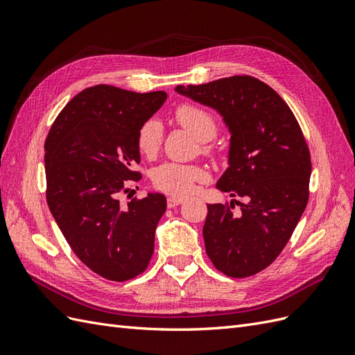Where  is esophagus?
Masks as SVG:
<instances>
[{"label":"esophagus","mask_w":355,"mask_h":355,"mask_svg":"<svg viewBox=\"0 0 355 355\" xmlns=\"http://www.w3.org/2000/svg\"><path fill=\"white\" fill-rule=\"evenodd\" d=\"M184 202V198H179V197H168L167 198V207L173 209L176 206H179V204Z\"/></svg>","instance_id":"1"}]
</instances>
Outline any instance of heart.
<instances>
[{"label":"heart","mask_w":355,"mask_h":355,"mask_svg":"<svg viewBox=\"0 0 355 355\" xmlns=\"http://www.w3.org/2000/svg\"><path fill=\"white\" fill-rule=\"evenodd\" d=\"M175 120L194 135L198 141H202V151L206 154H213L216 146L209 144L218 132V120L209 110L194 103H182L173 112ZM137 148L145 157H154L163 142V125L155 118H149L141 124L136 136ZM206 170L200 166L173 163L166 161L157 166L151 179L157 189L166 192L168 196L185 197L194 189L196 184L206 180Z\"/></svg>","instance_id":"1"}]
</instances>
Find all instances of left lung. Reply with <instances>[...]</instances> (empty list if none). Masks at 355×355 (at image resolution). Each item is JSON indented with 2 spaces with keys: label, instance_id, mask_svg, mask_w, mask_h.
<instances>
[{
  "label": "left lung",
  "instance_id": "left-lung-1",
  "mask_svg": "<svg viewBox=\"0 0 355 355\" xmlns=\"http://www.w3.org/2000/svg\"><path fill=\"white\" fill-rule=\"evenodd\" d=\"M176 92L216 110L231 132L230 167L216 188L240 197L209 204L206 253L228 277H250L283 252L309 197L311 155L300 125L282 96L250 75H234Z\"/></svg>",
  "mask_w": 355,
  "mask_h": 355
}]
</instances>
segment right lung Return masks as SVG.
Segmentation results:
<instances>
[{
	"mask_svg": "<svg viewBox=\"0 0 355 355\" xmlns=\"http://www.w3.org/2000/svg\"><path fill=\"white\" fill-rule=\"evenodd\" d=\"M166 98L93 85L67 103L46 139L49 209L72 252L106 280L142 274L154 253L166 197L148 194L123 206L118 196L142 178L135 170L137 130Z\"/></svg>",
	"mask_w": 355,
	"mask_h": 355,
	"instance_id": "obj_1",
	"label": "right lung"
}]
</instances>
